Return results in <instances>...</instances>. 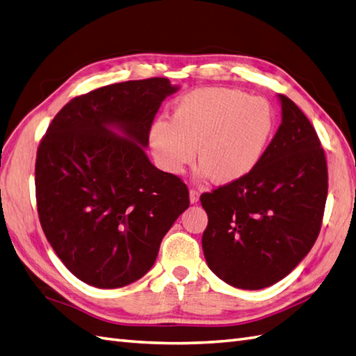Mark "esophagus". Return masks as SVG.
<instances>
[{"label": "esophagus", "mask_w": 356, "mask_h": 356, "mask_svg": "<svg viewBox=\"0 0 356 356\" xmlns=\"http://www.w3.org/2000/svg\"><path fill=\"white\" fill-rule=\"evenodd\" d=\"M198 197H200V193H198V189H195V188L189 189V200H191V203H197L198 202Z\"/></svg>", "instance_id": "esophagus-1"}]
</instances>
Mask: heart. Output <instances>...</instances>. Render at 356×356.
<instances>
[{
  "label": "heart",
  "instance_id": "heart-1",
  "mask_svg": "<svg viewBox=\"0 0 356 356\" xmlns=\"http://www.w3.org/2000/svg\"><path fill=\"white\" fill-rule=\"evenodd\" d=\"M275 129V113L264 98L230 88L193 90L177 104L171 124L152 129V147L161 167L179 175L195 158L200 176L220 184L244 177L258 165Z\"/></svg>",
  "mask_w": 356,
  "mask_h": 356
}]
</instances>
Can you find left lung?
Listing matches in <instances>:
<instances>
[{"label": "left lung", "instance_id": "8db88e82", "mask_svg": "<svg viewBox=\"0 0 356 356\" xmlns=\"http://www.w3.org/2000/svg\"><path fill=\"white\" fill-rule=\"evenodd\" d=\"M282 122L258 165L244 177L203 193L206 262L226 284L261 290L284 279L320 234L327 163L316 129L279 95Z\"/></svg>", "mask_w": 356, "mask_h": 356}]
</instances>
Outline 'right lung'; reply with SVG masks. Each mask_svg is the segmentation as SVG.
<instances>
[{"label": "right lung", "instance_id": "add662e5", "mask_svg": "<svg viewBox=\"0 0 356 356\" xmlns=\"http://www.w3.org/2000/svg\"><path fill=\"white\" fill-rule=\"evenodd\" d=\"M176 90L165 77L94 89L66 103L40 139V226L85 284L120 288L143 277L189 206L184 180L156 168L144 153L156 113ZM111 125L124 136L112 134Z\"/></svg>", "mask_w": 356, "mask_h": 356}]
</instances>
